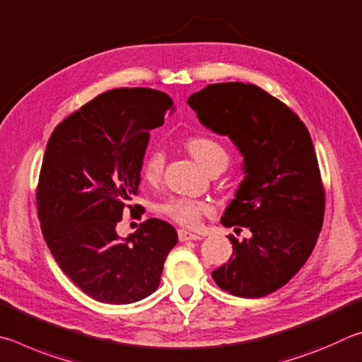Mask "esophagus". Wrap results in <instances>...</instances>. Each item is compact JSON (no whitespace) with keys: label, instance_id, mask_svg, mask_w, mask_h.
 <instances>
[{"label":"esophagus","instance_id":"obj_1","mask_svg":"<svg viewBox=\"0 0 362 362\" xmlns=\"http://www.w3.org/2000/svg\"><path fill=\"white\" fill-rule=\"evenodd\" d=\"M177 237H180L181 242H191V240H200V237L197 235V233H192V232L185 230V229H181L180 232H177Z\"/></svg>","mask_w":362,"mask_h":362}]
</instances>
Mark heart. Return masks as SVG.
<instances>
[{"instance_id":"heart-1","label":"heart","mask_w":362,"mask_h":362,"mask_svg":"<svg viewBox=\"0 0 362 362\" xmlns=\"http://www.w3.org/2000/svg\"><path fill=\"white\" fill-rule=\"evenodd\" d=\"M187 151L202 167L208 170L213 163L219 160H227V152L216 139L210 136H192L187 139ZM165 165V156L160 149H154L146 157L143 165V176L146 181H157ZM162 211L176 223L182 226L194 227L200 223L205 214L211 213V206L205 202L191 199H170L162 206Z\"/></svg>"}]
</instances>
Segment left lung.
Listing matches in <instances>:
<instances>
[{
	"label": "left lung",
	"mask_w": 362,
	"mask_h": 362,
	"mask_svg": "<svg viewBox=\"0 0 362 362\" xmlns=\"http://www.w3.org/2000/svg\"><path fill=\"white\" fill-rule=\"evenodd\" d=\"M187 105L243 157V180L221 224L248 227L251 237H229L233 255L211 272L213 280L232 296H267L300 270L322 226L325 191L312 138L297 114L252 84H210Z\"/></svg>",
	"instance_id": "left-lung-1"
}]
</instances>
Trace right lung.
<instances>
[{"label": "right lung", "instance_id": "1", "mask_svg": "<svg viewBox=\"0 0 362 362\" xmlns=\"http://www.w3.org/2000/svg\"><path fill=\"white\" fill-rule=\"evenodd\" d=\"M173 111L163 92L112 88L50 135L37 185V218L57 264L95 300L124 305L151 296L177 243L175 227L156 218L125 238L116 230L136 194L149 132Z\"/></svg>", "mask_w": 362, "mask_h": 362}]
</instances>
